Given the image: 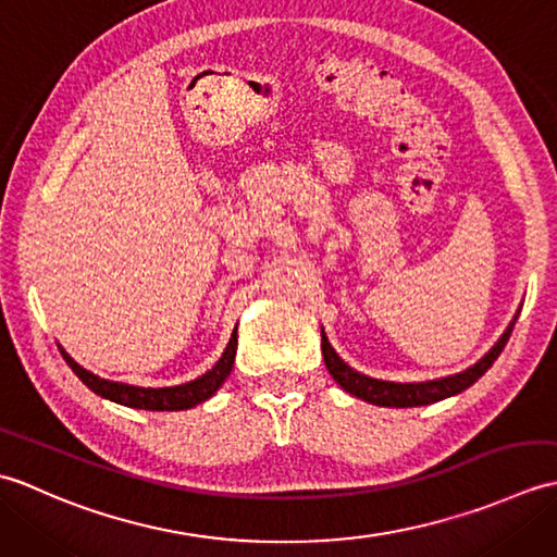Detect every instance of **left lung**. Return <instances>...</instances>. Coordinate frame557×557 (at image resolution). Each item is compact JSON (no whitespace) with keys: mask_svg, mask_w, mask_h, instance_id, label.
<instances>
[{"mask_svg":"<svg viewBox=\"0 0 557 557\" xmlns=\"http://www.w3.org/2000/svg\"><path fill=\"white\" fill-rule=\"evenodd\" d=\"M515 323H517V315L512 318V323L507 325L503 337L491 347L486 357L479 359L471 369L447 375V377H437V381H425V383H389V381H377V377H369L359 371H354L351 366L342 361L337 357V351L330 347L323 330H321V347H323V359L330 375H333L342 385V389H347L349 395L359 397L363 401H371V405H377V407H397V409L423 407V405H433V401H441L445 397L459 395L461 389L474 385L479 377L491 369L493 361L500 357L507 339L512 335Z\"/></svg>","mask_w":557,"mask_h":557,"instance_id":"left-lung-1","label":"left lung"}]
</instances>
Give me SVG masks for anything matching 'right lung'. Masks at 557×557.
I'll return each instance as SVG.
<instances>
[{
  "mask_svg": "<svg viewBox=\"0 0 557 557\" xmlns=\"http://www.w3.org/2000/svg\"><path fill=\"white\" fill-rule=\"evenodd\" d=\"M62 351L64 361L71 366L83 385H88L92 393L116 401V405L132 407V409H148V411H180V409H191L200 401H206L220 389V385L227 381V375L232 373L234 357H236V330L230 337L227 349L222 351L220 361L212 366L208 373H203L196 381H188L184 385H174V387H136V385H126V383H114V381H104V377L90 373L78 366L69 354L59 347Z\"/></svg>",
  "mask_w": 557,
  "mask_h": 557,
  "instance_id": "add662e5",
  "label": "right lung"
}]
</instances>
